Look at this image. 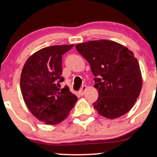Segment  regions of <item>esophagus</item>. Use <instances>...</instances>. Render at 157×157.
I'll return each mask as SVG.
<instances>
[{"mask_svg": "<svg viewBox=\"0 0 157 157\" xmlns=\"http://www.w3.org/2000/svg\"><path fill=\"white\" fill-rule=\"evenodd\" d=\"M86 89H87V86H82V88H81V89L80 90V91H79V94H80V95H83L85 91H86Z\"/></svg>", "mask_w": 157, "mask_h": 157, "instance_id": "1", "label": "esophagus"}]
</instances>
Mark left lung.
Instances as JSON below:
<instances>
[{
	"label": "left lung",
	"mask_w": 157,
	"mask_h": 157,
	"mask_svg": "<svg viewBox=\"0 0 157 157\" xmlns=\"http://www.w3.org/2000/svg\"><path fill=\"white\" fill-rule=\"evenodd\" d=\"M89 62L95 77L98 99L94 108L102 116L116 119L128 112L142 89L140 65L133 52L108 40H92L75 46Z\"/></svg>",
	"instance_id": "1"
}]
</instances>
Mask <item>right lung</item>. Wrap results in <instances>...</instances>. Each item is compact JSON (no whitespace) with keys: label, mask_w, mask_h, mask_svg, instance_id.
Segmentation results:
<instances>
[{"label":"right lung","mask_w":157,"mask_h":157,"mask_svg":"<svg viewBox=\"0 0 157 157\" xmlns=\"http://www.w3.org/2000/svg\"><path fill=\"white\" fill-rule=\"evenodd\" d=\"M74 45L46 47L35 52L25 63L21 77V89L25 103L40 121L55 125L65 120L77 97L65 86L62 75V55Z\"/></svg>","instance_id":"1"}]
</instances>
